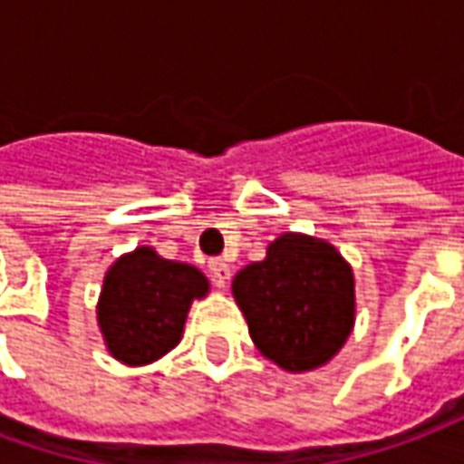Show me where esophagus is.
<instances>
[{"instance_id":"obj_1","label":"esophagus","mask_w":464,"mask_h":464,"mask_svg":"<svg viewBox=\"0 0 464 464\" xmlns=\"http://www.w3.org/2000/svg\"><path fill=\"white\" fill-rule=\"evenodd\" d=\"M208 271H211L216 285H226L228 278H231V268H228V263L221 261V258H213V261L208 263Z\"/></svg>"}]
</instances>
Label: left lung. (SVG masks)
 Listing matches in <instances>:
<instances>
[{"mask_svg":"<svg viewBox=\"0 0 464 464\" xmlns=\"http://www.w3.org/2000/svg\"><path fill=\"white\" fill-rule=\"evenodd\" d=\"M233 298L256 348L288 372L325 365L355 323L353 268L335 246L303 233H283L263 261L236 273Z\"/></svg>","mask_w":464,"mask_h":464,"instance_id":"obj_1","label":"left lung"}]
</instances>
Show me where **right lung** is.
Segmentation results:
<instances>
[{
    "label": "right lung",
    "mask_w": 464,
    "mask_h": 464,
    "mask_svg": "<svg viewBox=\"0 0 464 464\" xmlns=\"http://www.w3.org/2000/svg\"><path fill=\"white\" fill-rule=\"evenodd\" d=\"M208 281L188 263L166 261L149 246L106 271L96 321L109 353L126 365H149L181 343L183 323Z\"/></svg>",
    "instance_id": "1"
}]
</instances>
